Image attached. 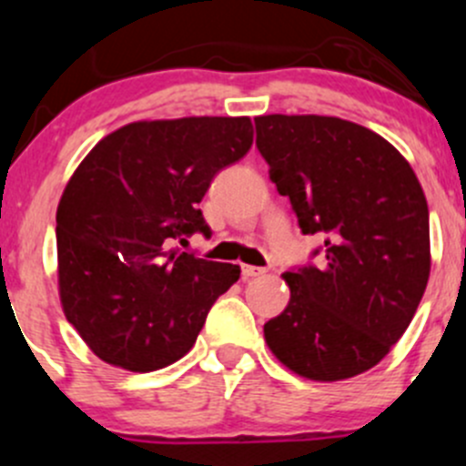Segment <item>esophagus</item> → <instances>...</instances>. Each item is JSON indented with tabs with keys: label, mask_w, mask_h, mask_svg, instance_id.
Segmentation results:
<instances>
[{
	"label": "esophagus",
	"mask_w": 466,
	"mask_h": 466,
	"mask_svg": "<svg viewBox=\"0 0 466 466\" xmlns=\"http://www.w3.org/2000/svg\"><path fill=\"white\" fill-rule=\"evenodd\" d=\"M241 275H243V279H255V277L266 275V268L246 266V263H243V266H241Z\"/></svg>",
	"instance_id": "esophagus-1"
}]
</instances>
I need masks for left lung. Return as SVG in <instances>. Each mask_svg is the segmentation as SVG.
Here are the masks:
<instances>
[{
  "mask_svg": "<svg viewBox=\"0 0 466 466\" xmlns=\"http://www.w3.org/2000/svg\"><path fill=\"white\" fill-rule=\"evenodd\" d=\"M257 148L322 266L284 272L289 307L263 324L281 365L342 380L380 363L415 316L431 275L429 205L388 139L338 116L263 115Z\"/></svg>",
  "mask_w": 466,
  "mask_h": 466,
  "instance_id": "left-lung-1",
  "label": "left lung"
}]
</instances>
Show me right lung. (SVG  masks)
Segmentation results:
<instances>
[{"label":"right lung","mask_w":466,"mask_h":466,"mask_svg":"<svg viewBox=\"0 0 466 466\" xmlns=\"http://www.w3.org/2000/svg\"><path fill=\"white\" fill-rule=\"evenodd\" d=\"M250 116L133 121L106 135L56 211L60 304L103 363L155 372L194 347L234 263L198 259L176 238L209 237L198 203L250 150Z\"/></svg>","instance_id":"right-lung-1"}]
</instances>
